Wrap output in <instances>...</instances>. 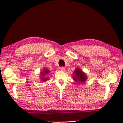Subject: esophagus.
<instances>
[{
  "mask_svg": "<svg viewBox=\"0 0 123 123\" xmlns=\"http://www.w3.org/2000/svg\"><path fill=\"white\" fill-rule=\"evenodd\" d=\"M60 69L61 70V71H64V70H65V68L64 67H61L60 68Z\"/></svg>",
  "mask_w": 123,
  "mask_h": 123,
  "instance_id": "obj_1",
  "label": "esophagus"
}]
</instances>
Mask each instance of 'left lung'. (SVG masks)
I'll return each instance as SVG.
<instances>
[{
  "label": "left lung",
  "mask_w": 123,
  "mask_h": 123,
  "mask_svg": "<svg viewBox=\"0 0 123 123\" xmlns=\"http://www.w3.org/2000/svg\"><path fill=\"white\" fill-rule=\"evenodd\" d=\"M74 74V75L73 76V79L76 82L78 81L79 83L83 82L87 79V76L86 74L79 68L75 69Z\"/></svg>",
  "instance_id": "left-lung-1"
}]
</instances>
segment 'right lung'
<instances>
[{"label":"right lung","instance_id":"right-lung-1","mask_svg":"<svg viewBox=\"0 0 123 123\" xmlns=\"http://www.w3.org/2000/svg\"><path fill=\"white\" fill-rule=\"evenodd\" d=\"M49 72V70H48V69H44L43 71H42L41 74L42 75V76L43 78H41V79L43 81H46V80H47L48 79V78H47V77L45 78V77H44L45 76V75L48 74Z\"/></svg>","mask_w":123,"mask_h":123}]
</instances>
